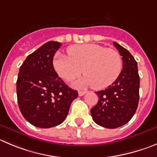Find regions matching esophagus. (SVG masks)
Instances as JSON below:
<instances>
[{"label": "esophagus", "instance_id": "34e87169", "mask_svg": "<svg viewBox=\"0 0 157 157\" xmlns=\"http://www.w3.org/2000/svg\"><path fill=\"white\" fill-rule=\"evenodd\" d=\"M86 93H87L86 91H81V90H80V91L78 92V94H79V96H83V95L85 94Z\"/></svg>", "mask_w": 157, "mask_h": 157}]
</instances>
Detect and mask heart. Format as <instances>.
<instances>
[{"instance_id": "obj_1", "label": "heart", "mask_w": 157, "mask_h": 157, "mask_svg": "<svg viewBox=\"0 0 157 157\" xmlns=\"http://www.w3.org/2000/svg\"><path fill=\"white\" fill-rule=\"evenodd\" d=\"M68 56L56 54L53 67L61 78L74 80L82 72L85 74L74 86H93L96 90L106 88L118 79L122 70L121 55L115 49L92 43L79 44L67 49Z\"/></svg>"}]
</instances>
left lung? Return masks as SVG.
<instances>
[{"label":"left lung","instance_id":"obj_1","mask_svg":"<svg viewBox=\"0 0 157 157\" xmlns=\"http://www.w3.org/2000/svg\"><path fill=\"white\" fill-rule=\"evenodd\" d=\"M113 44L122 56V70L112 85L96 92L98 101L90 110L94 121L108 128L126 124L136 113L140 99L137 63L126 49L115 42Z\"/></svg>","mask_w":157,"mask_h":157}]
</instances>
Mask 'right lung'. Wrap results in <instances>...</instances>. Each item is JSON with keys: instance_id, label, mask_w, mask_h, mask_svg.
Returning a JSON list of instances; mask_svg holds the SVG:
<instances>
[{"instance_id": "right-lung-1", "label": "right lung", "mask_w": 157, "mask_h": 157, "mask_svg": "<svg viewBox=\"0 0 157 157\" xmlns=\"http://www.w3.org/2000/svg\"><path fill=\"white\" fill-rule=\"evenodd\" d=\"M61 46L60 42H46L28 56L19 70L16 85L19 109L30 124L39 128L61 124L78 97L54 70L53 56Z\"/></svg>"}]
</instances>
